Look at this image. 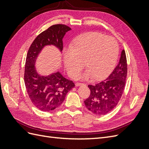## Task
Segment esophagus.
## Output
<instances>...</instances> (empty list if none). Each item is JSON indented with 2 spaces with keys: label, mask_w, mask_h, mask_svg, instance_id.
I'll return each instance as SVG.
<instances>
[{
  "label": "esophagus",
  "mask_w": 149,
  "mask_h": 149,
  "mask_svg": "<svg viewBox=\"0 0 149 149\" xmlns=\"http://www.w3.org/2000/svg\"><path fill=\"white\" fill-rule=\"evenodd\" d=\"M83 84H84L83 83H79V82H77V83H76V84H75V85L76 86H79L83 85Z\"/></svg>",
  "instance_id": "esophagus-1"
}]
</instances>
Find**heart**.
<instances>
[{
    "label": "heart",
    "mask_w": 149,
    "mask_h": 149,
    "mask_svg": "<svg viewBox=\"0 0 149 149\" xmlns=\"http://www.w3.org/2000/svg\"><path fill=\"white\" fill-rule=\"evenodd\" d=\"M119 50L118 43L114 38L97 32L86 33L65 51L64 65L68 73L74 77L81 70L85 61L88 70L84 76H93V79H100L113 69Z\"/></svg>",
    "instance_id": "heart-1"
}]
</instances>
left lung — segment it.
<instances>
[{"instance_id":"1","label":"left lung","mask_w":149,"mask_h":149,"mask_svg":"<svg viewBox=\"0 0 149 149\" xmlns=\"http://www.w3.org/2000/svg\"><path fill=\"white\" fill-rule=\"evenodd\" d=\"M127 74V58L123 49L119 63L110 75L101 82L88 85L91 93L84 101L88 109L97 115H105L113 110L123 94Z\"/></svg>"}]
</instances>
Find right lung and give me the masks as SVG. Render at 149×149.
I'll return each mask as SVG.
<instances>
[{"label": "right lung", "mask_w": 149, "mask_h": 149, "mask_svg": "<svg viewBox=\"0 0 149 149\" xmlns=\"http://www.w3.org/2000/svg\"><path fill=\"white\" fill-rule=\"evenodd\" d=\"M70 30V26L64 24L49 26L35 38L29 49L25 66V84L30 100L40 111H51L59 107L66 94L75 86L73 81L64 78L59 71L47 76L40 75L34 65L44 46L54 45L61 51L63 48V38Z\"/></svg>", "instance_id": "right-lung-1"}]
</instances>
